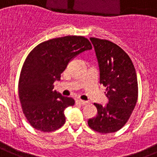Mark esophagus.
<instances>
[{"mask_svg":"<svg viewBox=\"0 0 157 157\" xmlns=\"http://www.w3.org/2000/svg\"><path fill=\"white\" fill-rule=\"evenodd\" d=\"M76 103L80 104V105H86L88 102L85 101H82V100H80V99H78V100H76Z\"/></svg>","mask_w":157,"mask_h":157,"instance_id":"obj_1","label":"esophagus"}]
</instances>
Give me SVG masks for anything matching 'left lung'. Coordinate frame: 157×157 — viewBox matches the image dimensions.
Instances as JSON below:
<instances>
[{"label":"left lung","instance_id":"left-lung-1","mask_svg":"<svg viewBox=\"0 0 157 157\" xmlns=\"http://www.w3.org/2000/svg\"><path fill=\"white\" fill-rule=\"evenodd\" d=\"M100 69V84L106 87L105 106L94 103L97 116L88 121L94 131L111 133L129 119L138 97L136 73L131 59L121 47L107 40L91 37Z\"/></svg>","mask_w":157,"mask_h":157}]
</instances>
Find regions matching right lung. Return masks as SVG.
<instances>
[{"label":"right lung","mask_w":157,"mask_h":157,"mask_svg":"<svg viewBox=\"0 0 157 157\" xmlns=\"http://www.w3.org/2000/svg\"><path fill=\"white\" fill-rule=\"evenodd\" d=\"M92 49L87 38L66 36L42 42L28 55L19 79V98L27 121L34 128L52 132L65 123L64 111L72 106V97L54 90L53 83L72 59Z\"/></svg>","instance_id":"add662e5"}]
</instances>
